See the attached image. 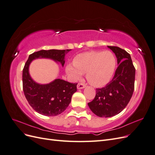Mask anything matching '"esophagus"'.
<instances>
[{
	"mask_svg": "<svg viewBox=\"0 0 155 155\" xmlns=\"http://www.w3.org/2000/svg\"><path fill=\"white\" fill-rule=\"evenodd\" d=\"M85 87L86 86L83 83H78L77 85V88L78 89H83L84 88H85Z\"/></svg>",
	"mask_w": 155,
	"mask_h": 155,
	"instance_id": "34e87169",
	"label": "esophagus"
}]
</instances>
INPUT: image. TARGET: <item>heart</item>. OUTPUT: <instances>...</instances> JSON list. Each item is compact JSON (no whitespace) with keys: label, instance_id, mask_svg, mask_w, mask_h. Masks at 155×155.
Masks as SVG:
<instances>
[{"label":"heart","instance_id":"1","mask_svg":"<svg viewBox=\"0 0 155 155\" xmlns=\"http://www.w3.org/2000/svg\"><path fill=\"white\" fill-rule=\"evenodd\" d=\"M116 64V58L110 51H91L78 55L73 64L67 65L65 71L74 81L80 79L82 74L86 73V78L91 85L101 87L111 80Z\"/></svg>","mask_w":155,"mask_h":155}]
</instances>
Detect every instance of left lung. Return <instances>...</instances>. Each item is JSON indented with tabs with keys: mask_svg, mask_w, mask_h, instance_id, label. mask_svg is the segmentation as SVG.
Returning <instances> with one entry per match:
<instances>
[{
	"mask_svg": "<svg viewBox=\"0 0 155 155\" xmlns=\"http://www.w3.org/2000/svg\"><path fill=\"white\" fill-rule=\"evenodd\" d=\"M117 58L118 67L112 81L101 88L96 89V96L88 105L99 117L114 116L127 105L134 88L135 68L130 55L117 46H107Z\"/></svg>",
	"mask_w": 155,
	"mask_h": 155,
	"instance_id": "8db88e82",
	"label": "left lung"
}]
</instances>
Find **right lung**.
I'll use <instances>...</instances> for the list:
<instances>
[{
    "mask_svg": "<svg viewBox=\"0 0 155 155\" xmlns=\"http://www.w3.org/2000/svg\"><path fill=\"white\" fill-rule=\"evenodd\" d=\"M71 50H42L29 55L22 70V87L25 97L37 112L45 116H54L62 113L69 105L73 94L77 91V83L55 79L47 84L35 82L30 74L29 67L37 59H50L60 63L62 67L64 57Z\"/></svg>",
    "mask_w": 155,
    "mask_h": 155,
    "instance_id": "obj_1",
    "label": "right lung"
}]
</instances>
